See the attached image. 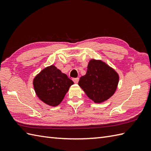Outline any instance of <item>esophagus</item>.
I'll return each instance as SVG.
<instances>
[{
    "label": "esophagus",
    "instance_id": "34e87169",
    "mask_svg": "<svg viewBox=\"0 0 151 151\" xmlns=\"http://www.w3.org/2000/svg\"><path fill=\"white\" fill-rule=\"evenodd\" d=\"M73 82L75 83V84H77V83L78 82V81H79V78H73Z\"/></svg>",
    "mask_w": 151,
    "mask_h": 151
}]
</instances>
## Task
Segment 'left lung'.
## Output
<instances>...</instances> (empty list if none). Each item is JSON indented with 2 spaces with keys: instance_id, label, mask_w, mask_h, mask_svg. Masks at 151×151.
Returning a JSON list of instances; mask_svg holds the SVG:
<instances>
[{
  "instance_id": "obj_1",
  "label": "left lung",
  "mask_w": 151,
  "mask_h": 151,
  "mask_svg": "<svg viewBox=\"0 0 151 151\" xmlns=\"http://www.w3.org/2000/svg\"><path fill=\"white\" fill-rule=\"evenodd\" d=\"M119 81V74L108 64L101 60L91 59L78 85L95 103H101L115 93Z\"/></svg>"
}]
</instances>
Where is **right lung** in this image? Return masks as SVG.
<instances>
[{"mask_svg":"<svg viewBox=\"0 0 151 151\" xmlns=\"http://www.w3.org/2000/svg\"><path fill=\"white\" fill-rule=\"evenodd\" d=\"M73 84L71 80L54 65L41 70L33 80L37 97L50 106H58Z\"/></svg>","mask_w":151,"mask_h":151,"instance_id":"add662e5","label":"right lung"}]
</instances>
